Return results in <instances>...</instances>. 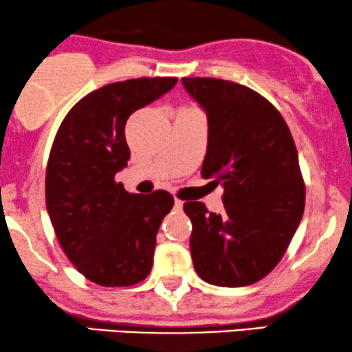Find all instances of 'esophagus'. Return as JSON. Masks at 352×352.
<instances>
[{
  "label": "esophagus",
  "instance_id": "1",
  "mask_svg": "<svg viewBox=\"0 0 352 352\" xmlns=\"http://www.w3.org/2000/svg\"><path fill=\"white\" fill-rule=\"evenodd\" d=\"M182 205H184V204H182V201H181V200H177V199L175 200V206H176V208H177V210H182Z\"/></svg>",
  "mask_w": 352,
  "mask_h": 352
}]
</instances>
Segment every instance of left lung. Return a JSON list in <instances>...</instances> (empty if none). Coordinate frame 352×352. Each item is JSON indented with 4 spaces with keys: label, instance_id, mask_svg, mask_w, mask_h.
<instances>
[{
    "label": "left lung",
    "instance_id": "left-lung-1",
    "mask_svg": "<svg viewBox=\"0 0 352 352\" xmlns=\"http://www.w3.org/2000/svg\"><path fill=\"white\" fill-rule=\"evenodd\" d=\"M208 120L201 166L224 189V213L186 201L190 254L200 278L245 287L267 276L295 235L305 211L298 152L285 120L247 86L218 78H182Z\"/></svg>",
    "mask_w": 352,
    "mask_h": 352
}]
</instances>
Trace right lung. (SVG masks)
I'll return each instance as SVG.
<instances>
[{"label":"right lung","mask_w":352,"mask_h":352,"mask_svg":"<svg viewBox=\"0 0 352 352\" xmlns=\"http://www.w3.org/2000/svg\"><path fill=\"white\" fill-rule=\"evenodd\" d=\"M177 78H136L93 91L67 113L46 168V208L72 264L102 287H128L151 274L157 232L175 200L136 195L115 175L128 165L129 115L175 88Z\"/></svg>","instance_id":"add662e5"}]
</instances>
